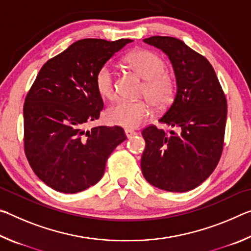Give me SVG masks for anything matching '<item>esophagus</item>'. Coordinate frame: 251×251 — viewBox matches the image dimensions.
<instances>
[{
	"label": "esophagus",
	"mask_w": 251,
	"mask_h": 251,
	"mask_svg": "<svg viewBox=\"0 0 251 251\" xmlns=\"http://www.w3.org/2000/svg\"><path fill=\"white\" fill-rule=\"evenodd\" d=\"M125 135H126V137H127V138H131V137H133L134 135H136V131H135V130H133V129L126 128V129H125Z\"/></svg>",
	"instance_id": "34e87169"
}]
</instances>
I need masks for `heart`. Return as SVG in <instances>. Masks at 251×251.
<instances>
[{"instance_id": "b5f03b06", "label": "heart", "mask_w": 251, "mask_h": 251, "mask_svg": "<svg viewBox=\"0 0 251 251\" xmlns=\"http://www.w3.org/2000/svg\"><path fill=\"white\" fill-rule=\"evenodd\" d=\"M125 63L145 79L141 95L149 100H117L106 110V120L112 125L135 128L151 115V104L157 109H163L172 103L176 85L172 75L165 72V62L151 50H134L125 57ZM95 87L103 99L112 100L115 97L116 79L112 66L105 64L97 71Z\"/></svg>"}]
</instances>
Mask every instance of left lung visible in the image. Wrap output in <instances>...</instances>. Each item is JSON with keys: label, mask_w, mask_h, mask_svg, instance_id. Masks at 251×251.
<instances>
[{"label": "left lung", "mask_w": 251, "mask_h": 251, "mask_svg": "<svg viewBox=\"0 0 251 251\" xmlns=\"http://www.w3.org/2000/svg\"><path fill=\"white\" fill-rule=\"evenodd\" d=\"M144 42L160 49L173 64L176 96L159 122L178 131L168 135L155 125L143 129L146 142L141 161L143 175L159 189L188 192L211 175L222 156L226 96L208 59L182 41L151 36Z\"/></svg>", "instance_id": "8db88e82"}]
</instances>
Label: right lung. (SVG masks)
Returning a JSON list of instances; mask_svg holds the SVG:
<instances>
[{
	"label": "right lung",
	"instance_id": "1",
	"mask_svg": "<svg viewBox=\"0 0 251 251\" xmlns=\"http://www.w3.org/2000/svg\"><path fill=\"white\" fill-rule=\"evenodd\" d=\"M130 42H75L42 66L25 97V155L36 176L56 192L75 194L97 184L109 155L126 139L120 126L86 130V125L104 107L97 71Z\"/></svg>",
	"mask_w": 251,
	"mask_h": 251
}]
</instances>
